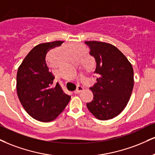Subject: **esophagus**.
Listing matches in <instances>:
<instances>
[{
    "mask_svg": "<svg viewBox=\"0 0 155 155\" xmlns=\"http://www.w3.org/2000/svg\"><path fill=\"white\" fill-rule=\"evenodd\" d=\"M83 89H84L83 87H81V86H78L77 89L74 91V93H75V94H79V93L81 92Z\"/></svg>",
    "mask_w": 155,
    "mask_h": 155,
    "instance_id": "1",
    "label": "esophagus"
}]
</instances>
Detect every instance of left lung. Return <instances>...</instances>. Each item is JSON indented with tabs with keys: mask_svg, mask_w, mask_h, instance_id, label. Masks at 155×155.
<instances>
[{
	"mask_svg": "<svg viewBox=\"0 0 155 155\" xmlns=\"http://www.w3.org/2000/svg\"><path fill=\"white\" fill-rule=\"evenodd\" d=\"M89 54L94 58L99 75L94 87H90L93 100L87 103L90 113L99 120H109L126 107L134 88L131 63L113 45L98 41H85Z\"/></svg>",
	"mask_w": 155,
	"mask_h": 155,
	"instance_id": "1",
	"label": "left lung"
}]
</instances>
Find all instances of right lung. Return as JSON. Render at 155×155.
<instances>
[{
	"mask_svg": "<svg viewBox=\"0 0 155 155\" xmlns=\"http://www.w3.org/2000/svg\"><path fill=\"white\" fill-rule=\"evenodd\" d=\"M63 42L58 40L37 45L18 68L16 91L19 101L28 114L41 122L55 120L71 100L58 83L54 84L55 76L46 63L47 53Z\"/></svg>",
	"mask_w": 155,
	"mask_h": 155,
	"instance_id": "obj_1",
	"label": "right lung"
}]
</instances>
